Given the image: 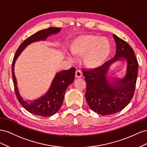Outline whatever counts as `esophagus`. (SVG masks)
I'll use <instances>...</instances> for the list:
<instances>
[{
  "label": "esophagus",
  "mask_w": 147,
  "mask_h": 147,
  "mask_svg": "<svg viewBox=\"0 0 147 147\" xmlns=\"http://www.w3.org/2000/svg\"><path fill=\"white\" fill-rule=\"evenodd\" d=\"M81 76H82L81 71L79 69H76V72H75V77L78 78H81Z\"/></svg>",
  "instance_id": "1"
}]
</instances>
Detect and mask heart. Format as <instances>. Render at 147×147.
Segmentation results:
<instances>
[{
  "label": "heart",
  "instance_id": "heart-1",
  "mask_svg": "<svg viewBox=\"0 0 147 147\" xmlns=\"http://www.w3.org/2000/svg\"><path fill=\"white\" fill-rule=\"evenodd\" d=\"M71 51L78 56H84L83 63L88 68H97L103 64L111 52V44L107 39L97 36L78 37L71 44Z\"/></svg>",
  "mask_w": 147,
  "mask_h": 147
}]
</instances>
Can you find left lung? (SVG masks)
<instances>
[{"mask_svg":"<svg viewBox=\"0 0 147 147\" xmlns=\"http://www.w3.org/2000/svg\"><path fill=\"white\" fill-rule=\"evenodd\" d=\"M113 36L116 44L115 57L96 68L82 70L87 85L86 101L92 110L102 115L115 114L127 105L134 96L137 78L138 62L134 50L119 37ZM122 58L127 61L126 76L109 82L106 74L109 66Z\"/></svg>","mask_w":147,"mask_h":147,"instance_id":"1","label":"left lung"}]
</instances>
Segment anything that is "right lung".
Segmentation results:
<instances>
[{"instance_id": "add662e5", "label": "right lung", "mask_w": 147, "mask_h": 147, "mask_svg": "<svg viewBox=\"0 0 147 147\" xmlns=\"http://www.w3.org/2000/svg\"><path fill=\"white\" fill-rule=\"evenodd\" d=\"M61 28L56 27H50L36 32L35 34L25 40L21 44L15 52L12 62L11 74L14 84L15 94L18 102L25 110L33 115L47 117L53 115L60 108L64 100V96L66 88L72 83L74 79L75 71L74 67L68 70H64L56 74L52 82L50 89L42 97L39 99L32 101L30 103L24 101L21 97L17 87V81L15 75L14 66L15 61L23 50L27 45L34 42L44 40L48 36L59 32Z\"/></svg>"}]
</instances>
